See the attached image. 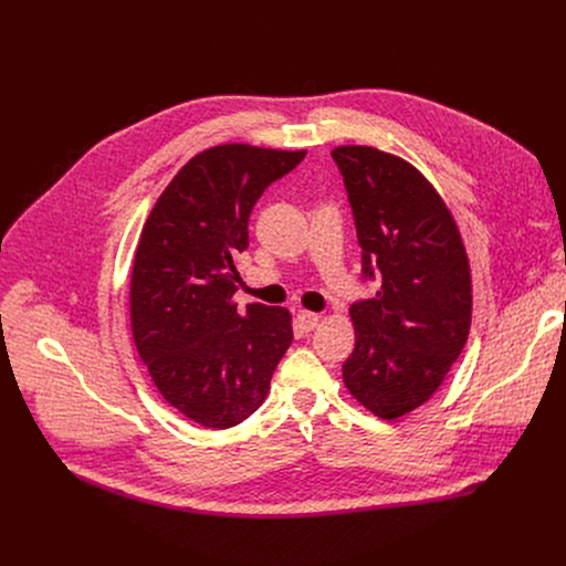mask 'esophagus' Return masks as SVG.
Masks as SVG:
<instances>
[{
    "mask_svg": "<svg viewBox=\"0 0 566 566\" xmlns=\"http://www.w3.org/2000/svg\"><path fill=\"white\" fill-rule=\"evenodd\" d=\"M297 322H300V329L304 332H313L319 325V315L311 313V311H300L297 313Z\"/></svg>",
    "mask_w": 566,
    "mask_h": 566,
    "instance_id": "1",
    "label": "esophagus"
}]
</instances>
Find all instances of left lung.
<instances>
[{"mask_svg": "<svg viewBox=\"0 0 566 566\" xmlns=\"http://www.w3.org/2000/svg\"><path fill=\"white\" fill-rule=\"evenodd\" d=\"M365 277L376 297L349 308L356 347L343 365L349 394L378 419L421 408L465 347L470 262L434 186L410 160L371 145H338Z\"/></svg>", "mask_w": 566, "mask_h": 566, "instance_id": "8db88e82", "label": "left lung"}]
</instances>
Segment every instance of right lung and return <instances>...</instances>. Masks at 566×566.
Segmentation results:
<instances>
[{
	"mask_svg": "<svg viewBox=\"0 0 566 566\" xmlns=\"http://www.w3.org/2000/svg\"><path fill=\"white\" fill-rule=\"evenodd\" d=\"M304 156L249 143L208 147L143 223L129 280L134 345L158 394L203 428L247 421L291 347L289 308H237V258L249 249L255 201Z\"/></svg>",
	"mask_w": 566,
	"mask_h": 566,
	"instance_id": "add662e5",
	"label": "right lung"
}]
</instances>
